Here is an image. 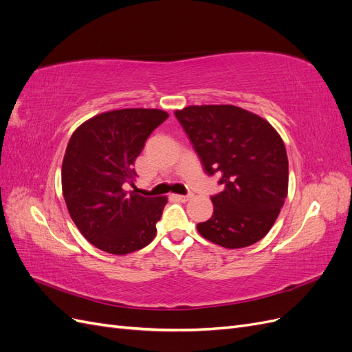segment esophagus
Here are the masks:
<instances>
[{
  "label": "esophagus",
  "instance_id": "obj_1",
  "mask_svg": "<svg viewBox=\"0 0 352 352\" xmlns=\"http://www.w3.org/2000/svg\"><path fill=\"white\" fill-rule=\"evenodd\" d=\"M190 194H188V195H176V198L179 199V201H182V202H186V201H189L190 199Z\"/></svg>",
  "mask_w": 352,
  "mask_h": 352
}]
</instances>
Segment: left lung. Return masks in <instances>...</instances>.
Listing matches in <instances>:
<instances>
[{"label": "left lung", "mask_w": 352, "mask_h": 352, "mask_svg": "<svg viewBox=\"0 0 352 352\" xmlns=\"http://www.w3.org/2000/svg\"><path fill=\"white\" fill-rule=\"evenodd\" d=\"M208 175L225 189L211 197L212 216L198 223L202 238L245 248L274 225L287 195V155L280 135L258 114L236 105H189L175 111Z\"/></svg>", "instance_id": "1"}]
</instances>
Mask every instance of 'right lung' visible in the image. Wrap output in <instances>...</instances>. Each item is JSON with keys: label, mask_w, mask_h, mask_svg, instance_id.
Here are the masks:
<instances>
[{"label": "right lung", "mask_w": 352, "mask_h": 352, "mask_svg": "<svg viewBox=\"0 0 352 352\" xmlns=\"http://www.w3.org/2000/svg\"><path fill=\"white\" fill-rule=\"evenodd\" d=\"M168 117L157 109H122L91 117L73 132L61 166L69 214L95 247L114 255L141 250L157 233L166 197H142L133 185L136 157Z\"/></svg>", "instance_id": "1"}]
</instances>
